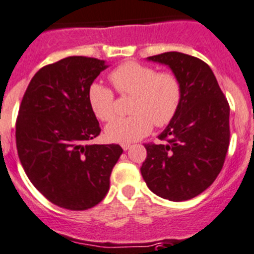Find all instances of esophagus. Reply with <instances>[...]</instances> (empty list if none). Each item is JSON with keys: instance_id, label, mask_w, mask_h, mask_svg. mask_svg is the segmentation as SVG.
<instances>
[{"instance_id": "esophagus-1", "label": "esophagus", "mask_w": 254, "mask_h": 254, "mask_svg": "<svg viewBox=\"0 0 254 254\" xmlns=\"http://www.w3.org/2000/svg\"><path fill=\"white\" fill-rule=\"evenodd\" d=\"M122 148L124 149V150H127V149L130 148V144H122Z\"/></svg>"}]
</instances>
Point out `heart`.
Segmentation results:
<instances>
[{
  "label": "heart",
  "mask_w": 254,
  "mask_h": 254,
  "mask_svg": "<svg viewBox=\"0 0 254 254\" xmlns=\"http://www.w3.org/2000/svg\"><path fill=\"white\" fill-rule=\"evenodd\" d=\"M109 80L119 95H132L131 115L115 119L105 127L110 141L130 143L139 140L153 129L169 124L181 108L183 90L174 72L160 71L136 61H127L109 73ZM87 101L95 116L110 122L115 116V95L109 87L91 84Z\"/></svg>",
  "instance_id": "heart-1"
}]
</instances>
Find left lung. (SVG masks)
Returning <instances> with one entry per match:
<instances>
[{
	"label": "left lung",
	"instance_id": "left-lung-1",
	"mask_svg": "<svg viewBox=\"0 0 254 254\" xmlns=\"http://www.w3.org/2000/svg\"><path fill=\"white\" fill-rule=\"evenodd\" d=\"M148 60L172 68L183 96L175 118L159 135L164 143L144 145L140 172L156 195L183 202L212 186L223 168L231 135L229 104L212 68L200 59L172 51Z\"/></svg>",
	"mask_w": 254,
	"mask_h": 254
}]
</instances>
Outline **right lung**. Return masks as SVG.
Returning a JSON list of instances; mask_svg holds the SVG:
<instances>
[{
	"mask_svg": "<svg viewBox=\"0 0 254 254\" xmlns=\"http://www.w3.org/2000/svg\"><path fill=\"white\" fill-rule=\"evenodd\" d=\"M108 66L70 56L40 68L28 84L16 120V146L26 175L51 203L85 210L105 198L123 153L118 144H87L101 129L87 90Z\"/></svg>",
	"mask_w": 254,
	"mask_h": 254,
	"instance_id": "add662e5",
	"label": "right lung"
}]
</instances>
